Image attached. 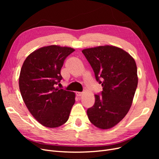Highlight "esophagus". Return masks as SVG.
<instances>
[{"instance_id": "1", "label": "esophagus", "mask_w": 159, "mask_h": 159, "mask_svg": "<svg viewBox=\"0 0 159 159\" xmlns=\"http://www.w3.org/2000/svg\"><path fill=\"white\" fill-rule=\"evenodd\" d=\"M75 94H76L77 96H78V97H80V96L82 95L83 93H82V92H76Z\"/></svg>"}]
</instances>
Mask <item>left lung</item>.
<instances>
[{"mask_svg":"<svg viewBox=\"0 0 159 159\" xmlns=\"http://www.w3.org/2000/svg\"><path fill=\"white\" fill-rule=\"evenodd\" d=\"M95 79L103 87L87 110L90 122L102 129L116 125L131 108L138 84L135 61L127 52L113 46L83 50Z\"/></svg>","mask_w":159,"mask_h":159,"instance_id":"left-lung-1","label":"left lung"}]
</instances>
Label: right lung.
I'll return each instance as SVG.
<instances>
[{
	"mask_svg": "<svg viewBox=\"0 0 159 159\" xmlns=\"http://www.w3.org/2000/svg\"><path fill=\"white\" fill-rule=\"evenodd\" d=\"M74 48L51 45L40 48L25 60L19 88L28 111L42 125L60 127L68 121L75 103V93L58 89L65 59Z\"/></svg>",
	"mask_w": 159,
	"mask_h": 159,
	"instance_id": "obj_1",
	"label": "right lung"
}]
</instances>
